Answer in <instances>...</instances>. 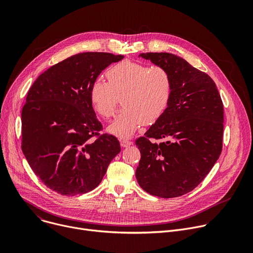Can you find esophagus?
Segmentation results:
<instances>
[{
  "instance_id": "1",
  "label": "esophagus",
  "mask_w": 253,
  "mask_h": 253,
  "mask_svg": "<svg viewBox=\"0 0 253 253\" xmlns=\"http://www.w3.org/2000/svg\"><path fill=\"white\" fill-rule=\"evenodd\" d=\"M132 143L130 141H127V139H121V146L123 148H127L131 145Z\"/></svg>"
}]
</instances>
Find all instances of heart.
Segmentation results:
<instances>
[{"label": "heart", "mask_w": 253, "mask_h": 253, "mask_svg": "<svg viewBox=\"0 0 253 253\" xmlns=\"http://www.w3.org/2000/svg\"><path fill=\"white\" fill-rule=\"evenodd\" d=\"M107 82L96 79L89 89L93 110L102 118L115 114L118 97L125 107L107 126L119 137H129L144 125H153L165 114L172 97V78L160 66L124 60L106 71Z\"/></svg>", "instance_id": "b5f03b06"}]
</instances>
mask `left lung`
<instances>
[{
	"label": "left lung",
	"mask_w": 253,
	"mask_h": 253,
	"mask_svg": "<svg viewBox=\"0 0 253 253\" xmlns=\"http://www.w3.org/2000/svg\"><path fill=\"white\" fill-rule=\"evenodd\" d=\"M138 57L169 72L173 90L165 114L135 141L141 152L136 181L151 195L179 197L204 180L221 154L223 103L212 78L179 56L150 52ZM160 138V144L150 141Z\"/></svg>",
	"instance_id": "1"
}]
</instances>
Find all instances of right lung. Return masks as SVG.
<instances>
[{
  "label": "right lung",
  "instance_id": "obj_1",
  "mask_svg": "<svg viewBox=\"0 0 253 253\" xmlns=\"http://www.w3.org/2000/svg\"><path fill=\"white\" fill-rule=\"evenodd\" d=\"M124 55L83 52L43 72L22 109V151L36 176L65 196L96 188L120 152L118 138L98 135L102 125L89 101L98 75Z\"/></svg>",
  "mask_w": 253,
  "mask_h": 253
}]
</instances>
